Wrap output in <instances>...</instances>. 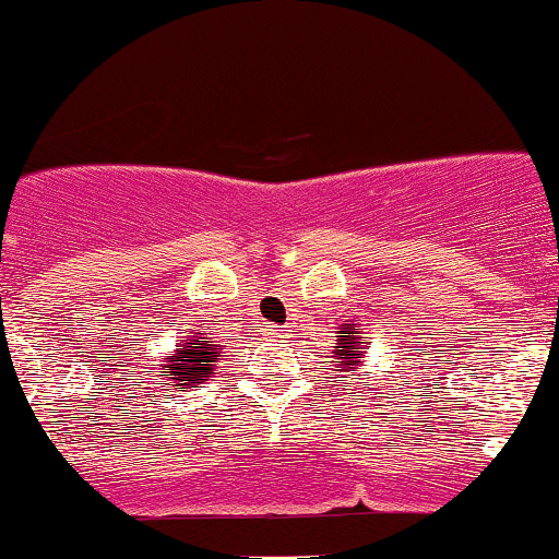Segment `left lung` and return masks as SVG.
<instances>
[{
  "mask_svg": "<svg viewBox=\"0 0 559 559\" xmlns=\"http://www.w3.org/2000/svg\"><path fill=\"white\" fill-rule=\"evenodd\" d=\"M337 343L332 348V354H335V359H337V364L335 367H341V372H350V374H356L359 372V369L364 367V361H367V343L361 341L364 337V332H361V328H356V322H348L346 324H341V328H337Z\"/></svg>",
  "mask_w": 559,
  "mask_h": 559,
  "instance_id": "8db88e82",
  "label": "left lung"
}]
</instances>
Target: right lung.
Listing matches in <instances>:
<instances>
[{
    "instance_id": "obj_1",
    "label": "right lung",
    "mask_w": 559,
    "mask_h": 559,
    "mask_svg": "<svg viewBox=\"0 0 559 559\" xmlns=\"http://www.w3.org/2000/svg\"><path fill=\"white\" fill-rule=\"evenodd\" d=\"M205 332H190L187 335V343H179L177 350L166 356V382L163 385L174 388L171 382L185 388H200L205 380L213 378L216 367V356H222L224 350L211 341V337H203Z\"/></svg>"
}]
</instances>
